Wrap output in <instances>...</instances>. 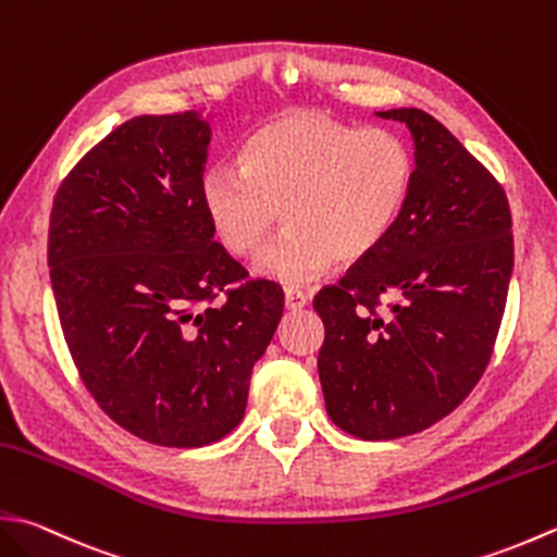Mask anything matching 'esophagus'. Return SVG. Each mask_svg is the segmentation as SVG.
Wrapping results in <instances>:
<instances>
[{
    "label": "esophagus",
    "mask_w": 557,
    "mask_h": 557,
    "mask_svg": "<svg viewBox=\"0 0 557 557\" xmlns=\"http://www.w3.org/2000/svg\"><path fill=\"white\" fill-rule=\"evenodd\" d=\"M307 304H309V297L301 289H294V287L285 289V307L289 311H299V309L307 307Z\"/></svg>",
    "instance_id": "obj_1"
}]
</instances>
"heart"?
I'll return each mask as SVG.
<instances>
[{
    "label": "heart",
    "instance_id": "1",
    "mask_svg": "<svg viewBox=\"0 0 557 557\" xmlns=\"http://www.w3.org/2000/svg\"><path fill=\"white\" fill-rule=\"evenodd\" d=\"M416 176L410 147L384 127L357 129L319 111H289L248 137L238 163H214L200 183L212 234L234 258H263L268 275L307 282L335 260L357 263L386 242Z\"/></svg>",
    "mask_w": 557,
    "mask_h": 557
}]
</instances>
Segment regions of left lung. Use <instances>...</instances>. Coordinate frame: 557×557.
<instances>
[{
    "label": "left lung",
    "instance_id": "1",
    "mask_svg": "<svg viewBox=\"0 0 557 557\" xmlns=\"http://www.w3.org/2000/svg\"><path fill=\"white\" fill-rule=\"evenodd\" d=\"M379 117L416 139L408 202L386 242L313 299L325 410L369 442L422 432L461 406L493 357L515 268L493 173L430 113Z\"/></svg>",
    "mask_w": 557,
    "mask_h": 557
}]
</instances>
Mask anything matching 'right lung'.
<instances>
[{"mask_svg": "<svg viewBox=\"0 0 557 557\" xmlns=\"http://www.w3.org/2000/svg\"><path fill=\"white\" fill-rule=\"evenodd\" d=\"M205 111L139 115L76 161L52 200L48 265L76 372L135 437L190 449L242 422L285 299L246 280L200 198ZM223 301H219V297Z\"/></svg>", "mask_w": 557, "mask_h": 557, "instance_id": "obj_1", "label": "right lung"}]
</instances>
